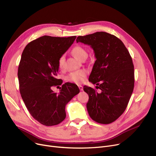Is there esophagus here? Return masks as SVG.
I'll return each mask as SVG.
<instances>
[{"label":"esophagus","instance_id":"34e87169","mask_svg":"<svg viewBox=\"0 0 156 156\" xmlns=\"http://www.w3.org/2000/svg\"><path fill=\"white\" fill-rule=\"evenodd\" d=\"M78 86L79 89L80 90H81V91H82L83 90V86H81V85H78Z\"/></svg>","mask_w":156,"mask_h":156}]
</instances>
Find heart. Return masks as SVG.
<instances>
[{
  "label": "heart",
  "instance_id": "obj_1",
  "mask_svg": "<svg viewBox=\"0 0 156 156\" xmlns=\"http://www.w3.org/2000/svg\"><path fill=\"white\" fill-rule=\"evenodd\" d=\"M73 54L75 55L77 59L80 61H82L84 59H87L88 56L87 51L86 49L80 45H76L73 48L72 50ZM59 67L61 69H63L65 66V55H61L58 61ZM87 71L85 69H81L76 71H74L66 76V80L70 82H73L75 83H81L84 81L86 76H87Z\"/></svg>",
  "mask_w": 156,
  "mask_h": 156
}]
</instances>
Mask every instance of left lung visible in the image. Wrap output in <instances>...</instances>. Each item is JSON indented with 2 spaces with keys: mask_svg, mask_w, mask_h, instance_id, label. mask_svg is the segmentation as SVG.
Listing matches in <instances>:
<instances>
[{
  "mask_svg": "<svg viewBox=\"0 0 156 156\" xmlns=\"http://www.w3.org/2000/svg\"><path fill=\"white\" fill-rule=\"evenodd\" d=\"M76 42L88 45L96 61L89 81L95 89L83 87L89 96L87 108L89 116L101 124H109L125 111L134 88V66L132 57L122 41L108 33L100 31L79 36Z\"/></svg>",
  "mask_w": 156,
  "mask_h": 156,
  "instance_id": "1",
  "label": "left lung"
}]
</instances>
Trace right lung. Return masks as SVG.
<instances>
[{
  "label": "right lung",
  "mask_w": 156,
  "mask_h": 156,
  "mask_svg": "<svg viewBox=\"0 0 156 156\" xmlns=\"http://www.w3.org/2000/svg\"><path fill=\"white\" fill-rule=\"evenodd\" d=\"M76 38L45 35L30 42L22 53L18 71L21 95L33 118L44 125L61 122L66 116V105L80 92L71 83L63 84L59 94L52 90L62 85L56 78L58 61Z\"/></svg>",
  "instance_id": "add662e5"
}]
</instances>
